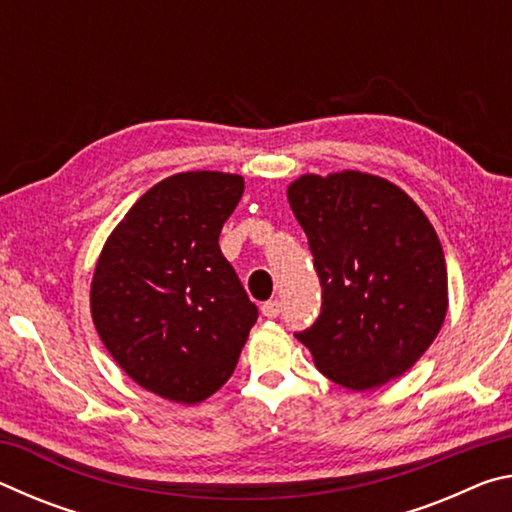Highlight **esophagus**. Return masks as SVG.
<instances>
[{"label":"esophagus","mask_w":512,"mask_h":512,"mask_svg":"<svg viewBox=\"0 0 512 512\" xmlns=\"http://www.w3.org/2000/svg\"><path fill=\"white\" fill-rule=\"evenodd\" d=\"M280 311H282V302L280 300H268V302H264V305H262V314L266 318H277V316H280Z\"/></svg>","instance_id":"1"}]
</instances>
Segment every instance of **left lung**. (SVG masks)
<instances>
[{"label":"left lung","mask_w":512,"mask_h":512,"mask_svg":"<svg viewBox=\"0 0 512 512\" xmlns=\"http://www.w3.org/2000/svg\"><path fill=\"white\" fill-rule=\"evenodd\" d=\"M287 198L323 287L320 316L298 341L350 391L402 377L447 314V266L433 225L391 180L352 169L305 173Z\"/></svg>","instance_id":"1"}]
</instances>
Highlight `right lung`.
I'll list each match as a JSON object with an SVG mask.
<instances>
[{
	"label": "right lung",
	"mask_w": 512,
	"mask_h": 512,
	"mask_svg": "<svg viewBox=\"0 0 512 512\" xmlns=\"http://www.w3.org/2000/svg\"><path fill=\"white\" fill-rule=\"evenodd\" d=\"M244 178L185 171L137 198L103 244L90 287L99 339L146 391L198 404L230 379L257 320L219 235Z\"/></svg>",
	"instance_id": "obj_1"
}]
</instances>
